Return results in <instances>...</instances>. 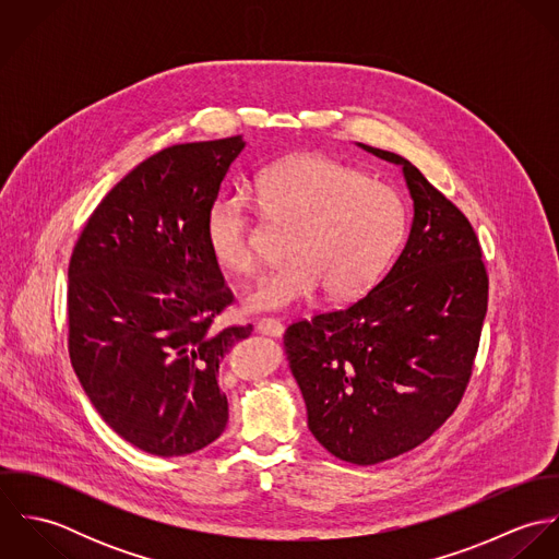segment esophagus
<instances>
[{"instance_id":"esophagus-1","label":"esophagus","mask_w":559,"mask_h":559,"mask_svg":"<svg viewBox=\"0 0 559 559\" xmlns=\"http://www.w3.org/2000/svg\"><path fill=\"white\" fill-rule=\"evenodd\" d=\"M255 329L262 335H273V337H280L284 333V324L277 319H260L255 322Z\"/></svg>"}]
</instances>
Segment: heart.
Listing matches in <instances>:
<instances>
[{
    "instance_id": "b5f03b06",
    "label": "heart",
    "mask_w": 559,
    "mask_h": 559,
    "mask_svg": "<svg viewBox=\"0 0 559 559\" xmlns=\"http://www.w3.org/2000/svg\"><path fill=\"white\" fill-rule=\"evenodd\" d=\"M260 211L290 226L284 264L264 271L242 295L251 312L286 310L308 301L320 286L337 299L368 290L406 228L399 193L359 169L322 155H297L264 167L255 182ZM213 260L235 273L255 269L249 204L219 193L204 219Z\"/></svg>"
}]
</instances>
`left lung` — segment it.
I'll return each instance as SVG.
<instances>
[{
    "label": "left lung",
    "mask_w": 559,
    "mask_h": 559,
    "mask_svg": "<svg viewBox=\"0 0 559 559\" xmlns=\"http://www.w3.org/2000/svg\"><path fill=\"white\" fill-rule=\"evenodd\" d=\"M402 169L413 219L399 260L359 301L299 320L284 344L320 445L377 465L424 443L472 377L488 277L467 217L396 153L357 144Z\"/></svg>",
    "instance_id": "left-lung-1"
}]
</instances>
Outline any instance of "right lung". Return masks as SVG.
<instances>
[{"mask_svg":"<svg viewBox=\"0 0 559 559\" xmlns=\"http://www.w3.org/2000/svg\"><path fill=\"white\" fill-rule=\"evenodd\" d=\"M242 135L176 144L133 167L87 219L69 264V353L85 396L131 445L185 456L228 424L226 353L251 324L215 331L233 304L204 219Z\"/></svg>","mask_w":559,"mask_h":559,"instance_id":"add662e5","label":"right lung"}]
</instances>
